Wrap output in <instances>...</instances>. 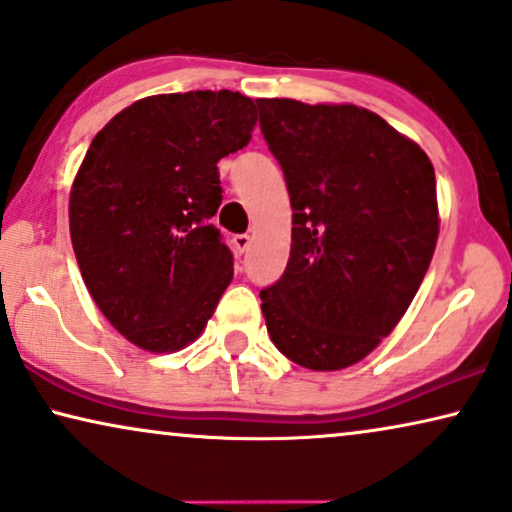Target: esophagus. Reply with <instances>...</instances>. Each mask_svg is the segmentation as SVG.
Returning a JSON list of instances; mask_svg holds the SVG:
<instances>
[{
  "label": "esophagus",
  "mask_w": 512,
  "mask_h": 512,
  "mask_svg": "<svg viewBox=\"0 0 512 512\" xmlns=\"http://www.w3.org/2000/svg\"><path fill=\"white\" fill-rule=\"evenodd\" d=\"M249 244H251V237L249 235H235L233 237V249L237 251V254H244V251L249 249Z\"/></svg>",
  "instance_id": "obj_1"
}]
</instances>
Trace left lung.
Instances as JSON below:
<instances>
[{"instance_id":"left-lung-1","label":"left lung","mask_w":512,"mask_h":512,"mask_svg":"<svg viewBox=\"0 0 512 512\" xmlns=\"http://www.w3.org/2000/svg\"><path fill=\"white\" fill-rule=\"evenodd\" d=\"M293 207L284 275L261 291L265 326L310 370L361 361L408 310L438 240L426 153L354 104L256 100Z\"/></svg>"}]
</instances>
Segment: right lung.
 Here are the masks:
<instances>
[{
    "label": "right lung",
    "mask_w": 512,
    "mask_h": 512,
    "mask_svg": "<svg viewBox=\"0 0 512 512\" xmlns=\"http://www.w3.org/2000/svg\"><path fill=\"white\" fill-rule=\"evenodd\" d=\"M254 100L233 90L144 97L97 132L69 198L83 282L118 333L149 352L193 342L233 279L212 216L216 163L244 149Z\"/></svg>",
    "instance_id": "right-lung-1"
}]
</instances>
